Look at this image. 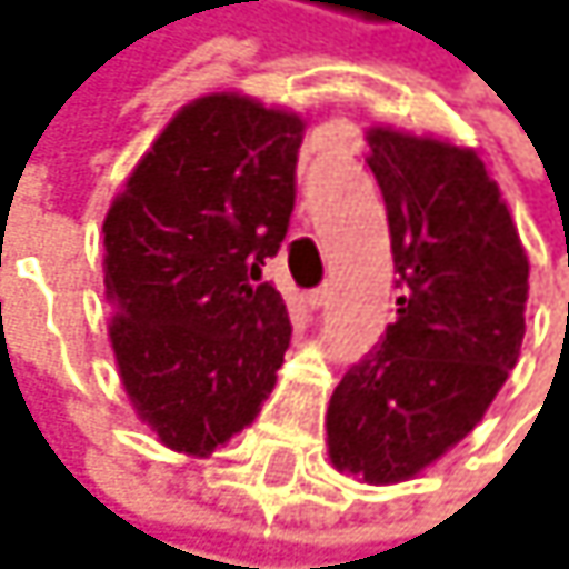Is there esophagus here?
<instances>
[{"label":"esophagus","instance_id":"esophagus-1","mask_svg":"<svg viewBox=\"0 0 569 569\" xmlns=\"http://www.w3.org/2000/svg\"><path fill=\"white\" fill-rule=\"evenodd\" d=\"M327 297H331V287H327V282H323V287H317V290H310V293H307V303H310V307H323V303H327Z\"/></svg>","mask_w":569,"mask_h":569}]
</instances>
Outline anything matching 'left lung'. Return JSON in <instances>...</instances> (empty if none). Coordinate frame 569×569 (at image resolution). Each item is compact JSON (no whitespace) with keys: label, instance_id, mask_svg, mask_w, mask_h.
<instances>
[{"label":"left lung","instance_id":"8db88e82","mask_svg":"<svg viewBox=\"0 0 569 569\" xmlns=\"http://www.w3.org/2000/svg\"><path fill=\"white\" fill-rule=\"evenodd\" d=\"M402 297L396 323L327 406L338 471L396 485L465 440L506 386L526 335L529 259L475 149L368 129Z\"/></svg>","mask_w":569,"mask_h":569}]
</instances>
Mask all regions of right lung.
<instances>
[{"instance_id":"add662e5","label":"right lung","mask_w":569,"mask_h":569,"mask_svg":"<svg viewBox=\"0 0 569 569\" xmlns=\"http://www.w3.org/2000/svg\"><path fill=\"white\" fill-rule=\"evenodd\" d=\"M303 119L221 91L183 104L104 214L108 338L139 420L208 457L276 386L290 317L262 266L287 238Z\"/></svg>"}]
</instances>
